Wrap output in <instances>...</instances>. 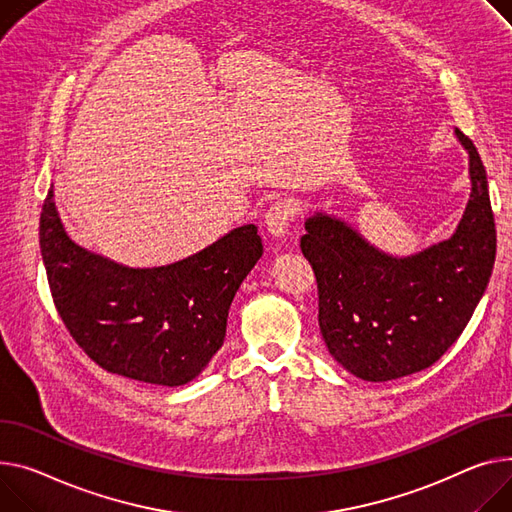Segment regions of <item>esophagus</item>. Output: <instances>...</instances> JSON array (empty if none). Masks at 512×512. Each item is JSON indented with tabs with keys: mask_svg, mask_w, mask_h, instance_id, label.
I'll use <instances>...</instances> for the list:
<instances>
[{
	"mask_svg": "<svg viewBox=\"0 0 512 512\" xmlns=\"http://www.w3.org/2000/svg\"><path fill=\"white\" fill-rule=\"evenodd\" d=\"M296 201L290 197L278 199L276 203H271V208L265 214V228L271 236L282 238L288 234V228L292 224V220L296 218Z\"/></svg>",
	"mask_w": 512,
	"mask_h": 512,
	"instance_id": "1",
	"label": "esophagus"
}]
</instances>
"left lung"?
Segmentation results:
<instances>
[{
	"mask_svg": "<svg viewBox=\"0 0 512 512\" xmlns=\"http://www.w3.org/2000/svg\"><path fill=\"white\" fill-rule=\"evenodd\" d=\"M471 195L455 234L410 257L366 243L346 222L317 212L304 222L302 255L319 288V327L329 354L362 381L383 383L432 366L463 333L496 259L488 179L473 142Z\"/></svg>",
	"mask_w": 512,
	"mask_h": 512,
	"instance_id": "1",
	"label": "left lung"
}]
</instances>
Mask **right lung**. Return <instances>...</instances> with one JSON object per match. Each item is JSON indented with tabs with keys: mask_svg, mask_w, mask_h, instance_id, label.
<instances>
[{
	"mask_svg": "<svg viewBox=\"0 0 512 512\" xmlns=\"http://www.w3.org/2000/svg\"><path fill=\"white\" fill-rule=\"evenodd\" d=\"M39 238L53 302L74 342L100 368L164 387L193 381L222 348L232 298L263 255L257 226L247 224L183 261L125 267L65 234L53 185Z\"/></svg>",
	"mask_w": 512,
	"mask_h": 512,
	"instance_id": "1",
	"label": "right lung"
}]
</instances>
